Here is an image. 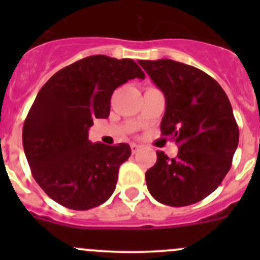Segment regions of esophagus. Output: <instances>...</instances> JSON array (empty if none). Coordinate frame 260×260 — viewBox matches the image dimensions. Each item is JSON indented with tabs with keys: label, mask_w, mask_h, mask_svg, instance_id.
I'll use <instances>...</instances> for the list:
<instances>
[{
	"label": "esophagus",
	"mask_w": 260,
	"mask_h": 260,
	"mask_svg": "<svg viewBox=\"0 0 260 260\" xmlns=\"http://www.w3.org/2000/svg\"><path fill=\"white\" fill-rule=\"evenodd\" d=\"M131 149H132V153H137V152L141 149V146L136 145V143H132V145H131Z\"/></svg>",
	"instance_id": "1"
}]
</instances>
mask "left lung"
<instances>
[{"instance_id":"1","label":"left lung","mask_w":260,"mask_h":260,"mask_svg":"<svg viewBox=\"0 0 260 260\" xmlns=\"http://www.w3.org/2000/svg\"><path fill=\"white\" fill-rule=\"evenodd\" d=\"M166 99L162 136L179 146L175 158L157 151L146 172L147 188L165 205L187 206L217 188L232 167L239 128L229 98L216 80L171 59L140 60Z\"/></svg>"}]
</instances>
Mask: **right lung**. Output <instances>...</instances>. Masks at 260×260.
Listing matches in <instances>:
<instances>
[{
    "label": "right lung",
    "instance_id": "add662e5",
    "mask_svg": "<svg viewBox=\"0 0 260 260\" xmlns=\"http://www.w3.org/2000/svg\"><path fill=\"white\" fill-rule=\"evenodd\" d=\"M145 79L132 59L93 55L55 73L26 117L22 145L36 182L49 198L73 210H89L114 192L119 166L131 156L127 143H91L95 118H108L113 91Z\"/></svg>",
    "mask_w": 260,
    "mask_h": 260
}]
</instances>
